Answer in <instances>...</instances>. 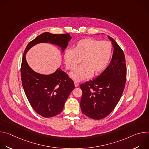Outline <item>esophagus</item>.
I'll use <instances>...</instances> for the list:
<instances>
[{
  "mask_svg": "<svg viewBox=\"0 0 149 149\" xmlns=\"http://www.w3.org/2000/svg\"><path fill=\"white\" fill-rule=\"evenodd\" d=\"M74 84H75V87H78L79 86V84L78 82H77V81L74 82Z\"/></svg>",
  "mask_w": 149,
  "mask_h": 149,
  "instance_id": "1",
  "label": "esophagus"
}]
</instances>
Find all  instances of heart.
Here are the masks:
<instances>
[{"mask_svg":"<svg viewBox=\"0 0 149 149\" xmlns=\"http://www.w3.org/2000/svg\"><path fill=\"white\" fill-rule=\"evenodd\" d=\"M113 46L107 40L86 38L78 40L73 49H67L64 61L67 69L74 70L82 60V65L71 72L70 76L80 81L97 75L107 67L112 55Z\"/></svg>","mask_w":149,"mask_h":149,"instance_id":"heart-1","label":"heart"}]
</instances>
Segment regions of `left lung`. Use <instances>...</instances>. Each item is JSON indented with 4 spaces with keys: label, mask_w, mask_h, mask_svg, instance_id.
<instances>
[{
    "label": "left lung",
    "mask_w": 149,
    "mask_h": 149,
    "mask_svg": "<svg viewBox=\"0 0 149 149\" xmlns=\"http://www.w3.org/2000/svg\"><path fill=\"white\" fill-rule=\"evenodd\" d=\"M114 52L109 65L95 79L81 84V109L84 114L94 120L109 116L123 94L126 81L127 69L124 54L110 36Z\"/></svg>",
    "instance_id": "8db88e82"
}]
</instances>
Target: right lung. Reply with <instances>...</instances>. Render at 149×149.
Instances as JSON below:
<instances>
[{
  "mask_svg": "<svg viewBox=\"0 0 149 149\" xmlns=\"http://www.w3.org/2000/svg\"><path fill=\"white\" fill-rule=\"evenodd\" d=\"M71 38L69 33L45 32L31 41L24 51L20 67L22 86L32 109L44 117L55 116L62 111L67 99L75 88L74 83L59 68L51 75H42L33 71L26 61V53L31 47L41 42L57 45L63 51Z\"/></svg>",
  "mask_w": 149,
  "mask_h": 149,
  "instance_id": "right-lung-1",
  "label": "right lung"
}]
</instances>
